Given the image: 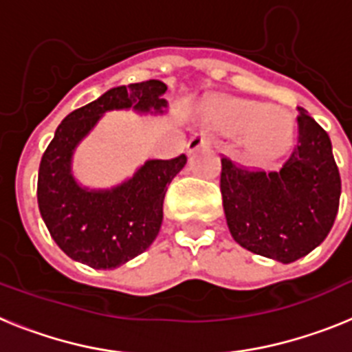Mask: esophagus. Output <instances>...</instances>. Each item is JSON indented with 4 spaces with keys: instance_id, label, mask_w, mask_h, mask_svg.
<instances>
[{
    "instance_id": "obj_1",
    "label": "esophagus",
    "mask_w": 352,
    "mask_h": 352,
    "mask_svg": "<svg viewBox=\"0 0 352 352\" xmlns=\"http://www.w3.org/2000/svg\"><path fill=\"white\" fill-rule=\"evenodd\" d=\"M211 144H213V138H211L210 133L195 132L190 138V141H188V144H186V149L192 153V151L199 148H210Z\"/></svg>"
}]
</instances>
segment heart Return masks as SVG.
Returning a JSON list of instances; mask_svg holds the SVG:
<instances>
[{
    "label": "heart",
    "mask_w": 352,
    "mask_h": 352,
    "mask_svg": "<svg viewBox=\"0 0 352 352\" xmlns=\"http://www.w3.org/2000/svg\"><path fill=\"white\" fill-rule=\"evenodd\" d=\"M208 120L223 133H239L243 148L254 158H270L284 151L291 138V123L252 100H220L208 109Z\"/></svg>",
    "instance_id": "obj_1"
}]
</instances>
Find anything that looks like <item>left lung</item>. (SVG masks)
<instances>
[{
  "mask_svg": "<svg viewBox=\"0 0 352 352\" xmlns=\"http://www.w3.org/2000/svg\"><path fill=\"white\" fill-rule=\"evenodd\" d=\"M296 146L282 169L245 167L222 157L220 192L227 226L247 250L292 263L321 245L340 203V173L331 141L303 107H298Z\"/></svg>",
  "mask_w": 352,
  "mask_h": 352,
  "instance_id": "1",
  "label": "left lung"
}]
</instances>
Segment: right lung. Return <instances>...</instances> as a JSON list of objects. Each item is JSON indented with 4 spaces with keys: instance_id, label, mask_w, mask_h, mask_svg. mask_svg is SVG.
Masks as SVG:
<instances>
[{
    "instance_id": "add662e5",
    "label": "right lung",
    "mask_w": 352,
    "mask_h": 352,
    "mask_svg": "<svg viewBox=\"0 0 352 352\" xmlns=\"http://www.w3.org/2000/svg\"><path fill=\"white\" fill-rule=\"evenodd\" d=\"M166 91V84L155 79L109 89L98 100L72 111L43 151L36 185L40 214L58 247L74 261L113 270L142 254L157 238L167 186L186 164L185 155L146 162L132 179L107 192L77 186L70 158L105 111L133 107L160 113L167 105L162 98Z\"/></svg>"
}]
</instances>
